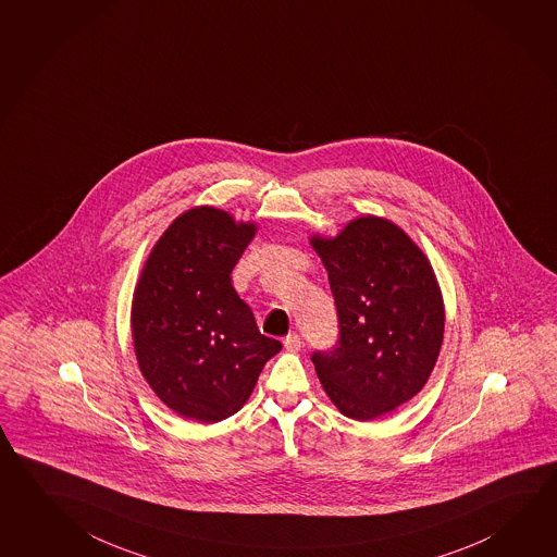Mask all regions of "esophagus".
<instances>
[{"label":"esophagus","instance_id":"1","mask_svg":"<svg viewBox=\"0 0 557 557\" xmlns=\"http://www.w3.org/2000/svg\"><path fill=\"white\" fill-rule=\"evenodd\" d=\"M284 349H286V351H290V354H298V351L302 349V339H300V335H286V337H284Z\"/></svg>","mask_w":557,"mask_h":557}]
</instances>
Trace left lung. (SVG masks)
Returning a JSON list of instances; mask_svg holds the SVG:
<instances>
[{"mask_svg":"<svg viewBox=\"0 0 557 557\" xmlns=\"http://www.w3.org/2000/svg\"><path fill=\"white\" fill-rule=\"evenodd\" d=\"M339 320V344L312 355L325 395L369 422L424 388L444 344L445 308L424 251L396 223L361 215L335 237L310 235Z\"/></svg>","mask_w":557,"mask_h":557,"instance_id":"1","label":"left lung"}]
</instances>
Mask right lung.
<instances>
[{"label": "right lung", "instance_id": "add662e5", "mask_svg": "<svg viewBox=\"0 0 557 557\" xmlns=\"http://www.w3.org/2000/svg\"><path fill=\"white\" fill-rule=\"evenodd\" d=\"M255 222L196 206L164 230L132 302L135 357L152 393L188 420L213 424L242 410L281 342L259 332L233 288Z\"/></svg>", "mask_w": 557, "mask_h": 557}]
</instances>
